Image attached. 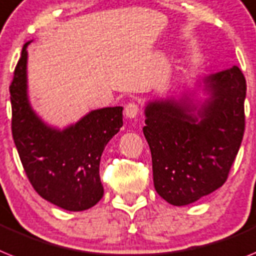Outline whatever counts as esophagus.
Returning a JSON list of instances; mask_svg holds the SVG:
<instances>
[{"mask_svg": "<svg viewBox=\"0 0 256 256\" xmlns=\"http://www.w3.org/2000/svg\"><path fill=\"white\" fill-rule=\"evenodd\" d=\"M124 115L130 119H134L138 115V106L136 103H128L124 108Z\"/></svg>", "mask_w": 256, "mask_h": 256, "instance_id": "1", "label": "esophagus"}]
</instances>
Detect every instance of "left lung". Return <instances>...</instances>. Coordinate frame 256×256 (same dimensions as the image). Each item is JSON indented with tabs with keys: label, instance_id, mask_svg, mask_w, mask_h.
<instances>
[{
	"label": "left lung",
	"instance_id": "1",
	"mask_svg": "<svg viewBox=\"0 0 256 256\" xmlns=\"http://www.w3.org/2000/svg\"><path fill=\"white\" fill-rule=\"evenodd\" d=\"M206 96H196L197 90ZM246 80L238 66L202 77L191 92L149 100L144 136L152 152L157 194L188 206L218 190L244 132Z\"/></svg>",
	"mask_w": 256,
	"mask_h": 256
}]
</instances>
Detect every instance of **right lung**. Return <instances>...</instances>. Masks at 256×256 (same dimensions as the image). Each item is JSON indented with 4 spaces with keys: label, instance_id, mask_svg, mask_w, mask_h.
Returning a JSON list of instances; mask_svg holds the SVG:
<instances>
[{
    "label": "right lung",
    "instance_id": "1",
    "mask_svg": "<svg viewBox=\"0 0 256 256\" xmlns=\"http://www.w3.org/2000/svg\"><path fill=\"white\" fill-rule=\"evenodd\" d=\"M10 85L12 130L27 178L43 199L65 210L80 212L103 198L100 157L123 126V107L92 110L64 130L44 122L32 108L27 86V47Z\"/></svg>",
    "mask_w": 256,
    "mask_h": 256
}]
</instances>
